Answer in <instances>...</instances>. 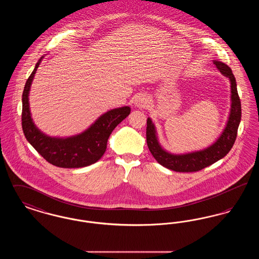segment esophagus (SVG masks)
<instances>
[{"label": "esophagus", "instance_id": "1", "mask_svg": "<svg viewBox=\"0 0 259 259\" xmlns=\"http://www.w3.org/2000/svg\"><path fill=\"white\" fill-rule=\"evenodd\" d=\"M134 102L138 108H145L148 105V97L145 94H139L136 96Z\"/></svg>", "mask_w": 259, "mask_h": 259}]
</instances>
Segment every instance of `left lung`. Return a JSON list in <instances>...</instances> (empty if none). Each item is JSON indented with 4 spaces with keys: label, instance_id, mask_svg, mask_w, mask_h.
I'll list each match as a JSON object with an SVG mask.
<instances>
[{
    "label": "left lung",
    "instance_id": "left-lung-1",
    "mask_svg": "<svg viewBox=\"0 0 259 259\" xmlns=\"http://www.w3.org/2000/svg\"><path fill=\"white\" fill-rule=\"evenodd\" d=\"M213 64L223 75L230 79L232 101L230 115L226 127L223 130L222 136L214 144L206 149L191 153L181 155L169 153L161 148L151 119L148 118L147 120V143L148 149L156 161L167 169L175 172H197L223 158L234 145L242 115L241 100L238 95L236 79L231 69L226 64L220 61H213Z\"/></svg>",
    "mask_w": 259,
    "mask_h": 259
}]
</instances>
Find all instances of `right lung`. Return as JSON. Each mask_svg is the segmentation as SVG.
Masks as SVG:
<instances>
[{
    "label": "right lung",
    "instance_id": "obj_1",
    "mask_svg": "<svg viewBox=\"0 0 259 259\" xmlns=\"http://www.w3.org/2000/svg\"><path fill=\"white\" fill-rule=\"evenodd\" d=\"M42 57L37 61L28 77L22 95V129L27 141L50 164L60 168H81L89 166L103 156L108 139L113 129L125 119L131 109L122 107L101 115L95 123L79 135L59 139L42 134L31 118L29 109V91L34 75Z\"/></svg>",
    "mask_w": 259,
    "mask_h": 259
}]
</instances>
